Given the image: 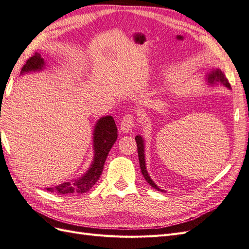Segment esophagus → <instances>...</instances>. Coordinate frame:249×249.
Returning <instances> with one entry per match:
<instances>
[{"mask_svg":"<svg viewBox=\"0 0 249 249\" xmlns=\"http://www.w3.org/2000/svg\"><path fill=\"white\" fill-rule=\"evenodd\" d=\"M134 117L131 114H126L122 119V123H120V130L123 133H130L133 127H134Z\"/></svg>","mask_w":249,"mask_h":249,"instance_id":"obj_1","label":"esophagus"}]
</instances>
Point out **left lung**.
<instances>
[{"label":"left lung","mask_w":249,"mask_h":249,"mask_svg":"<svg viewBox=\"0 0 249 249\" xmlns=\"http://www.w3.org/2000/svg\"><path fill=\"white\" fill-rule=\"evenodd\" d=\"M206 82H207V84L211 87L221 85L225 88L231 90L230 83L228 82L227 78H225L224 72L219 69H212L209 72H207L206 73ZM135 140H136V143H137L139 164H140V169H141L143 177H144L146 182L153 188H155V189H157L158 191L165 192V190L161 189V188L157 186V184L152 179V178L149 177L148 172H147L146 163H145V140L143 139L142 136H140V135H137V136L135 137Z\"/></svg>","instance_id":"1"}]
</instances>
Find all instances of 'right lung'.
Listing matches in <instances>:
<instances>
[{
	"label": "right lung",
	"instance_id": "obj_1",
	"mask_svg": "<svg viewBox=\"0 0 249 249\" xmlns=\"http://www.w3.org/2000/svg\"><path fill=\"white\" fill-rule=\"evenodd\" d=\"M47 67L44 59L39 53H36L30 58L26 64L22 66L20 74L41 71ZM117 139V127L112 116L106 115L101 117L94 124L92 133V148L93 159L86 172L79 178H72L69 182H64L55 187L47 188V190L53 193L63 195L82 194L89 191L93 185L99 180L105 165V161L110 152L111 147Z\"/></svg>",
	"mask_w": 249,
	"mask_h": 249
}]
</instances>
